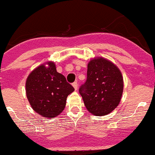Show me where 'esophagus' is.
<instances>
[{
  "mask_svg": "<svg viewBox=\"0 0 155 155\" xmlns=\"http://www.w3.org/2000/svg\"><path fill=\"white\" fill-rule=\"evenodd\" d=\"M72 85L74 86V88L75 90H77V89H78V82H77V81H75V82L73 83Z\"/></svg>",
  "mask_w": 155,
  "mask_h": 155,
  "instance_id": "obj_1",
  "label": "esophagus"
}]
</instances>
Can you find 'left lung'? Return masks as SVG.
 <instances>
[{
  "label": "left lung",
  "instance_id": "1",
  "mask_svg": "<svg viewBox=\"0 0 155 155\" xmlns=\"http://www.w3.org/2000/svg\"><path fill=\"white\" fill-rule=\"evenodd\" d=\"M123 87L119 69L109 60L97 58L88 63L87 79L79 92L88 111L93 115L104 116L117 107Z\"/></svg>",
  "mask_w": 155,
  "mask_h": 155
}]
</instances>
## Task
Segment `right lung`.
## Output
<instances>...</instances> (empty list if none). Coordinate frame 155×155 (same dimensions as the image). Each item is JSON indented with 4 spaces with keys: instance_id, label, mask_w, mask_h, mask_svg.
Returning a JSON list of instances; mask_svg holds the SVG:
<instances>
[{
    "instance_id": "right-lung-1",
    "label": "right lung",
    "mask_w": 155,
    "mask_h": 155,
    "mask_svg": "<svg viewBox=\"0 0 155 155\" xmlns=\"http://www.w3.org/2000/svg\"><path fill=\"white\" fill-rule=\"evenodd\" d=\"M34 69L26 79V96L33 109L45 117H55L63 111L68 95L74 91L52 62Z\"/></svg>"
}]
</instances>
